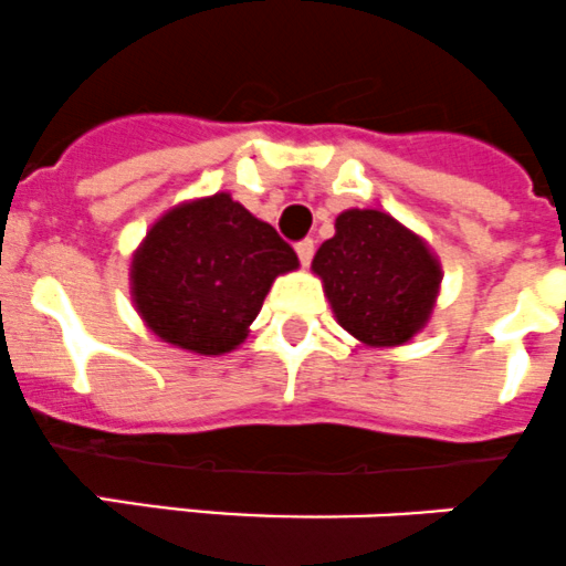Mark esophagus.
<instances>
[{
	"label": "esophagus",
	"instance_id": "obj_1",
	"mask_svg": "<svg viewBox=\"0 0 566 566\" xmlns=\"http://www.w3.org/2000/svg\"><path fill=\"white\" fill-rule=\"evenodd\" d=\"M295 254H298V260H301V265H310L312 262V256H315V240H301L298 245H295Z\"/></svg>",
	"mask_w": 566,
	"mask_h": 566
}]
</instances>
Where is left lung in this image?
I'll return each instance as SVG.
<instances>
[{"mask_svg":"<svg viewBox=\"0 0 566 566\" xmlns=\"http://www.w3.org/2000/svg\"><path fill=\"white\" fill-rule=\"evenodd\" d=\"M321 279L339 326L365 348H398L429 326L442 287L431 245L381 210H345L317 249Z\"/></svg>","mask_w":566,"mask_h":566,"instance_id":"left-lung-1","label":"left lung"}]
</instances>
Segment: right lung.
Instances as JSON below:
<instances>
[{
	"mask_svg": "<svg viewBox=\"0 0 566 566\" xmlns=\"http://www.w3.org/2000/svg\"><path fill=\"white\" fill-rule=\"evenodd\" d=\"M298 256L271 223L229 193L163 212L132 251L129 293L155 337L199 356H221L249 337L262 301Z\"/></svg>",
	"mask_w": 566,
	"mask_h": 566,
	"instance_id": "add662e5",
	"label": "right lung"
}]
</instances>
